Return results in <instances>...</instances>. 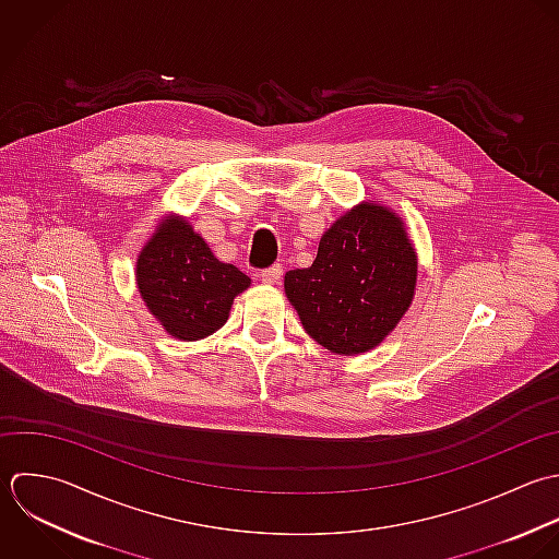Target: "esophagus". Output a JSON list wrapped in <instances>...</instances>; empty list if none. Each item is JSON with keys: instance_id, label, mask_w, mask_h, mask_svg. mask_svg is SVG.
Here are the masks:
<instances>
[{"instance_id": "obj_1", "label": "esophagus", "mask_w": 559, "mask_h": 559, "mask_svg": "<svg viewBox=\"0 0 559 559\" xmlns=\"http://www.w3.org/2000/svg\"><path fill=\"white\" fill-rule=\"evenodd\" d=\"M257 278H259L261 283H265V285H276V283H281V278H283V265L276 263V265H272V267H267V270H261V272L257 274Z\"/></svg>"}]
</instances>
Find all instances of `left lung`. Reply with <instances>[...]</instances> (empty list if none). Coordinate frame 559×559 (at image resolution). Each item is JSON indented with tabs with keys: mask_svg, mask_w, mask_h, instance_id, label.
Segmentation results:
<instances>
[{
	"mask_svg": "<svg viewBox=\"0 0 559 559\" xmlns=\"http://www.w3.org/2000/svg\"><path fill=\"white\" fill-rule=\"evenodd\" d=\"M418 259L403 219L364 202L320 239L311 267L285 274V294L305 331L335 355L379 346L414 300Z\"/></svg>",
	"mask_w": 559,
	"mask_h": 559,
	"instance_id": "1",
	"label": "left lung"
}]
</instances>
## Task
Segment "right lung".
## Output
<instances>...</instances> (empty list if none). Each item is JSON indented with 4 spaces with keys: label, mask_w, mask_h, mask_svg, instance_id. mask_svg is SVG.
<instances>
[{
    "label": "right lung",
    "mask_w": 559,
    "mask_h": 559,
    "mask_svg": "<svg viewBox=\"0 0 559 559\" xmlns=\"http://www.w3.org/2000/svg\"><path fill=\"white\" fill-rule=\"evenodd\" d=\"M136 287L163 329L185 342L202 340L228 320L250 278L222 263L182 217L163 219L136 259Z\"/></svg>",
    "instance_id": "obj_1"
}]
</instances>
